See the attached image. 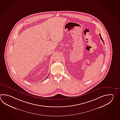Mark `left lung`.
I'll list each match as a JSON object with an SVG mask.
<instances>
[{
    "mask_svg": "<svg viewBox=\"0 0 120 120\" xmlns=\"http://www.w3.org/2000/svg\"><path fill=\"white\" fill-rule=\"evenodd\" d=\"M100 39H101V40L103 42V44H104V41H103V39H102V37L101 36V34H100Z\"/></svg>",
    "mask_w": 120,
    "mask_h": 120,
    "instance_id": "1",
    "label": "left lung"
}]
</instances>
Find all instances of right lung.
I'll use <instances>...</instances> for the list:
<instances>
[{"mask_svg": "<svg viewBox=\"0 0 120 120\" xmlns=\"http://www.w3.org/2000/svg\"><path fill=\"white\" fill-rule=\"evenodd\" d=\"M47 78H46V79H47Z\"/></svg>", "mask_w": 120, "mask_h": 120, "instance_id": "right-lung-1", "label": "right lung"}]
</instances>
